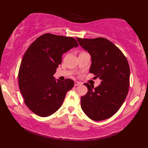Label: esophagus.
I'll list each match as a JSON object with an SVG mask.
<instances>
[{"instance_id":"34e87169","label":"esophagus","mask_w":148,"mask_h":148,"mask_svg":"<svg viewBox=\"0 0 148 148\" xmlns=\"http://www.w3.org/2000/svg\"><path fill=\"white\" fill-rule=\"evenodd\" d=\"M81 83H79V82H77V81H75L74 82V85L75 86H78V85H81Z\"/></svg>"}]
</instances>
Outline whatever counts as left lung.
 Here are the masks:
<instances>
[{
	"label": "left lung",
	"instance_id": "obj_1",
	"mask_svg": "<svg viewBox=\"0 0 148 148\" xmlns=\"http://www.w3.org/2000/svg\"><path fill=\"white\" fill-rule=\"evenodd\" d=\"M76 39L92 58L90 72L101 79L95 88L84 84L88 92L81 98V109L92 120H104L118 111L127 96L129 64L121 50L108 39Z\"/></svg>",
	"mask_w": 148,
	"mask_h": 148
}]
</instances>
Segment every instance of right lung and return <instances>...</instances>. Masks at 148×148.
<instances>
[{
	"instance_id": "1",
	"label": "right lung",
	"mask_w": 148,
	"mask_h": 148,
	"mask_svg": "<svg viewBox=\"0 0 148 148\" xmlns=\"http://www.w3.org/2000/svg\"><path fill=\"white\" fill-rule=\"evenodd\" d=\"M78 44L73 37L45 34L27 49L18 72V84L26 106L34 113L47 117L62 106L73 80L60 81L53 76L62 56Z\"/></svg>"
}]
</instances>
